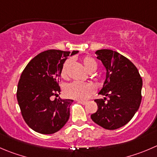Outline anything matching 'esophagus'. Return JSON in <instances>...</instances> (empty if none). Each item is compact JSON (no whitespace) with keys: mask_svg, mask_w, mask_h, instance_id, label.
Wrapping results in <instances>:
<instances>
[{"mask_svg":"<svg viewBox=\"0 0 157 157\" xmlns=\"http://www.w3.org/2000/svg\"><path fill=\"white\" fill-rule=\"evenodd\" d=\"M77 102L83 105H86L87 103V101H84V100H77Z\"/></svg>","mask_w":157,"mask_h":157,"instance_id":"esophagus-1","label":"esophagus"}]
</instances>
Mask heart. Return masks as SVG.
Segmentation results:
<instances>
[{
	"mask_svg": "<svg viewBox=\"0 0 157 157\" xmlns=\"http://www.w3.org/2000/svg\"><path fill=\"white\" fill-rule=\"evenodd\" d=\"M82 63L88 72L91 73L96 71L97 63L94 58L86 56L82 59ZM71 64V60L68 59L62 65L60 69V76L62 78L67 79L68 70ZM94 92V86L89 83L73 82L67 85L64 88V94L69 98L75 100H86Z\"/></svg>",
	"mask_w": 157,
	"mask_h": 157,
	"instance_id": "1",
	"label": "heart"
}]
</instances>
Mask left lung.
Segmentation results:
<instances>
[{"mask_svg": "<svg viewBox=\"0 0 157 157\" xmlns=\"http://www.w3.org/2000/svg\"><path fill=\"white\" fill-rule=\"evenodd\" d=\"M97 58L106 69L103 87L99 92L108 99H97L98 109L91 119L106 130H116L133 118L140 105L143 80L129 59L111 50H98Z\"/></svg>", "mask_w": 157, "mask_h": 157, "instance_id": "1", "label": "left lung"}]
</instances>
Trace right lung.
<instances>
[{
	"instance_id": "right-lung-1",
	"label": "right lung",
	"mask_w": 157,
	"mask_h": 157,
	"mask_svg": "<svg viewBox=\"0 0 157 157\" xmlns=\"http://www.w3.org/2000/svg\"><path fill=\"white\" fill-rule=\"evenodd\" d=\"M77 53L48 50L33 57L23 71L17 99L24 121L34 131L52 134L69 120L73 100L51 98L60 94L59 78L67 57Z\"/></svg>"
}]
</instances>
